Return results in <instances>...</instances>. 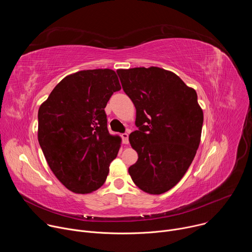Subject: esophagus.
<instances>
[{"label":"esophagus","instance_id":"obj_1","mask_svg":"<svg viewBox=\"0 0 252 252\" xmlns=\"http://www.w3.org/2000/svg\"><path fill=\"white\" fill-rule=\"evenodd\" d=\"M122 138H123V142L125 143V145H127V143H128V134L126 132L123 133Z\"/></svg>","mask_w":252,"mask_h":252}]
</instances>
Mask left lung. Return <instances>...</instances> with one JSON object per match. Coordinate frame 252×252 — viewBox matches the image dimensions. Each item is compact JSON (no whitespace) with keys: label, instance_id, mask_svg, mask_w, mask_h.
<instances>
[{"label":"left lung","instance_id":"8db88e82","mask_svg":"<svg viewBox=\"0 0 252 252\" xmlns=\"http://www.w3.org/2000/svg\"><path fill=\"white\" fill-rule=\"evenodd\" d=\"M117 73L136 110L138 130L128 139L138 159L128 173L141 190L161 194L181 181L198 149L203 113L196 92L158 66Z\"/></svg>","mask_w":252,"mask_h":252}]
</instances>
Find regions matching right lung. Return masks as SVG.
<instances>
[{"label": "right lung", "instance_id": "obj_1", "mask_svg": "<svg viewBox=\"0 0 252 252\" xmlns=\"http://www.w3.org/2000/svg\"><path fill=\"white\" fill-rule=\"evenodd\" d=\"M121 90L110 68L80 70L63 79L38 114V139L59 181L75 193L99 189L121 148L107 130L104 107Z\"/></svg>", "mask_w": 252, "mask_h": 252}]
</instances>
